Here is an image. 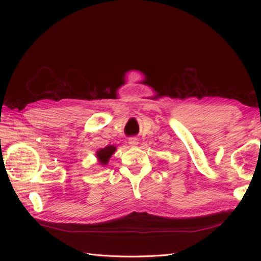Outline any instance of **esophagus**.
I'll return each mask as SVG.
<instances>
[{"instance_id": "34e87169", "label": "esophagus", "mask_w": 261, "mask_h": 261, "mask_svg": "<svg viewBox=\"0 0 261 261\" xmlns=\"http://www.w3.org/2000/svg\"><path fill=\"white\" fill-rule=\"evenodd\" d=\"M128 145L130 147H136L138 145V139L136 137H130L128 139Z\"/></svg>"}]
</instances>
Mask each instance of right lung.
Listing matches in <instances>:
<instances>
[{"mask_svg":"<svg viewBox=\"0 0 261 261\" xmlns=\"http://www.w3.org/2000/svg\"><path fill=\"white\" fill-rule=\"evenodd\" d=\"M116 150V147L115 146H107L105 148H101L99 149L98 151L96 152V156L98 159V162L102 165V167H105V165H107L109 163V160L110 158L112 156V154L115 152Z\"/></svg>","mask_w":261,"mask_h":261,"instance_id":"right-lung-1","label":"right lung"}]
</instances>
